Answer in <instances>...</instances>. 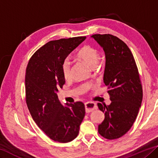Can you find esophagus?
<instances>
[{
    "label": "esophagus",
    "mask_w": 158,
    "mask_h": 158,
    "mask_svg": "<svg viewBox=\"0 0 158 158\" xmlns=\"http://www.w3.org/2000/svg\"><path fill=\"white\" fill-rule=\"evenodd\" d=\"M85 109H86V112H91L97 109V106L95 102H87L85 103Z\"/></svg>",
    "instance_id": "obj_1"
}]
</instances>
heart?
Returning a JSON list of instances; mask_svg holds the SVG:
<instances>
[{
    "mask_svg": "<svg viewBox=\"0 0 158 158\" xmlns=\"http://www.w3.org/2000/svg\"><path fill=\"white\" fill-rule=\"evenodd\" d=\"M77 60L81 61L91 67V68H96L99 64L100 52L96 48L89 45H86L81 48L75 54ZM62 77L64 79H69L71 77V63L68 60H64L61 66Z\"/></svg>",
    "mask_w": 158,
    "mask_h": 158,
    "instance_id": "obj_1",
    "label": "heart"
}]
</instances>
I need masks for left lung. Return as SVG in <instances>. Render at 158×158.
Here are the masks:
<instances>
[{
	"label": "left lung",
	"instance_id": "8db88e82",
	"mask_svg": "<svg viewBox=\"0 0 158 158\" xmlns=\"http://www.w3.org/2000/svg\"><path fill=\"white\" fill-rule=\"evenodd\" d=\"M106 53L103 81L109 90L111 103H98L105 119L98 125V133L112 140L127 133L136 119L141 106L143 89L139 69L127 45L112 34H94Z\"/></svg>",
	"mask_w": 158,
	"mask_h": 158
}]
</instances>
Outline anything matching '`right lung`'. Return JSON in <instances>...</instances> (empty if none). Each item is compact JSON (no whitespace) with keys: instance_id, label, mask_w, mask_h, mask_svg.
<instances>
[{"instance_id":"1","label":"right lung","mask_w":158,"mask_h":158,"mask_svg":"<svg viewBox=\"0 0 158 158\" xmlns=\"http://www.w3.org/2000/svg\"><path fill=\"white\" fill-rule=\"evenodd\" d=\"M86 36L48 42L29 59L25 75L26 102L34 121L55 141L67 143L77 136L85 115L81 101L62 106L57 92L65 83L61 66Z\"/></svg>"}]
</instances>
